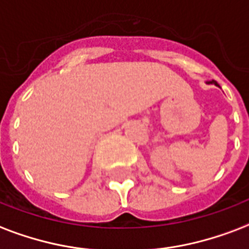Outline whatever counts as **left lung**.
Here are the masks:
<instances>
[{
  "label": "left lung",
  "mask_w": 249,
  "mask_h": 249,
  "mask_svg": "<svg viewBox=\"0 0 249 249\" xmlns=\"http://www.w3.org/2000/svg\"><path fill=\"white\" fill-rule=\"evenodd\" d=\"M209 83H214V85H215V86H218V83L215 82V81H210V82H209Z\"/></svg>",
  "instance_id": "8db88e82"
}]
</instances>
